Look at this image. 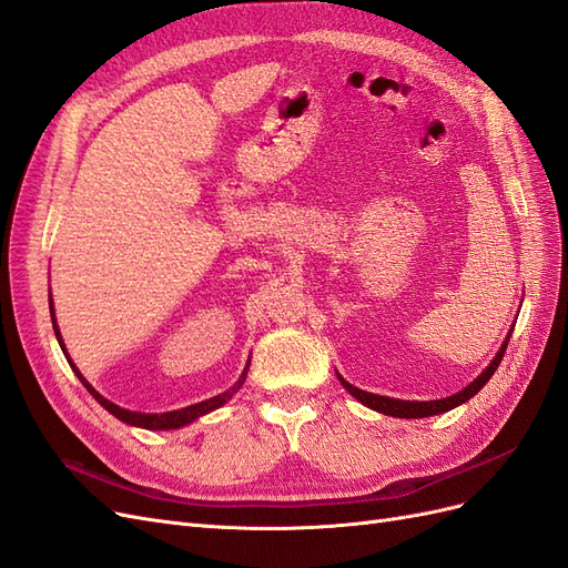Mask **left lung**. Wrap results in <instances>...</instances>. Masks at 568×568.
<instances>
[{"instance_id": "obj_1", "label": "left lung", "mask_w": 568, "mask_h": 568, "mask_svg": "<svg viewBox=\"0 0 568 568\" xmlns=\"http://www.w3.org/2000/svg\"><path fill=\"white\" fill-rule=\"evenodd\" d=\"M511 332H514V326L509 329V334L505 336L500 351H497V355L490 359V365L484 372H480L469 386H464L459 393H453V395H448V398H440V400H400V398H388V395H376V393L359 390L357 386H353V384H348L346 379H343L338 372H336V376H338V382L343 384V388H346L355 400H359L365 407H369L374 412H382V415L400 417V419H422V417L443 415V412H448V409H453V407H457L462 403H467L469 398H474V395L490 382V376L495 374L497 365L503 363Z\"/></svg>"}]
</instances>
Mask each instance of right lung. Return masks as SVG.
Masks as SVG:
<instances>
[{"instance_id":"add662e5","label":"right lung","mask_w":568,"mask_h":568,"mask_svg":"<svg viewBox=\"0 0 568 568\" xmlns=\"http://www.w3.org/2000/svg\"><path fill=\"white\" fill-rule=\"evenodd\" d=\"M49 313H51V324H54V334H57L59 346H61V351H63V355H65V359H68V365H71V369L75 372V376L82 382V386L92 393V398H94L101 407L109 409L113 417H118L120 422H125V424H130V426L149 428V432H170V428H182V426H186V424L196 422L199 417L209 415V412H213V409L225 405V403L232 398V395H234L239 388H242L244 382H246L251 359L246 363V369L242 372V376H239V382H236L230 390L215 395V398L201 400V403H196V405H189V407L173 409V412H161V415H153V412H132V409H125V407H120V405L111 403L109 398H104V395H101L99 390H94V386H92L88 379H84V376L80 374V369L73 365V359L68 357V351H65V346H63V336H61V332H59V324H57V317H54V303H51V296H49Z\"/></svg>"}]
</instances>
